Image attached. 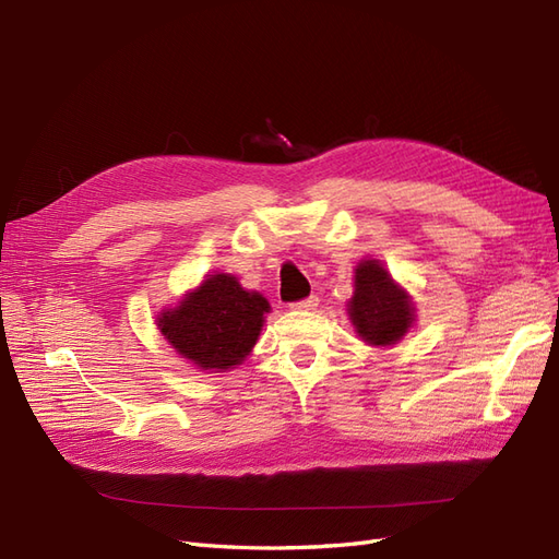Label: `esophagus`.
Returning <instances> with one entry per match:
<instances>
[{"mask_svg":"<svg viewBox=\"0 0 559 559\" xmlns=\"http://www.w3.org/2000/svg\"><path fill=\"white\" fill-rule=\"evenodd\" d=\"M317 306H319V298L317 296H308V298H302V300H298V302H294V310H300V312H310V310H317Z\"/></svg>","mask_w":559,"mask_h":559,"instance_id":"obj_1","label":"esophagus"}]
</instances>
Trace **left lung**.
I'll list each match as a JSON object with an SVG mask.
<instances>
[{
	"mask_svg": "<svg viewBox=\"0 0 559 559\" xmlns=\"http://www.w3.org/2000/svg\"><path fill=\"white\" fill-rule=\"evenodd\" d=\"M347 312L361 341L376 347L396 345L415 321L411 296L376 259H366L357 265Z\"/></svg>",
	"mask_w": 559,
	"mask_h": 559,
	"instance_id": "left-lung-1",
	"label": "left lung"
}]
</instances>
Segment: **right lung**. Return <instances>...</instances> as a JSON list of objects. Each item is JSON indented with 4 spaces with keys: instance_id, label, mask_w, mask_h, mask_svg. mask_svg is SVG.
Returning <instances> with one entry per match:
<instances>
[{
    "instance_id": "obj_1",
    "label": "right lung",
    "mask_w": 559,
    "mask_h": 559,
    "mask_svg": "<svg viewBox=\"0 0 559 559\" xmlns=\"http://www.w3.org/2000/svg\"><path fill=\"white\" fill-rule=\"evenodd\" d=\"M267 300L233 275H210L177 308L158 314V329L177 354L202 370H228L247 359L263 329Z\"/></svg>"
}]
</instances>
